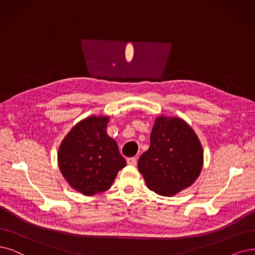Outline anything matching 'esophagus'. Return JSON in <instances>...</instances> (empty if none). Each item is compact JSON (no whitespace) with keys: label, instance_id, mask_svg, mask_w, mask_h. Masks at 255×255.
<instances>
[{"label":"esophagus","instance_id":"obj_1","mask_svg":"<svg viewBox=\"0 0 255 255\" xmlns=\"http://www.w3.org/2000/svg\"><path fill=\"white\" fill-rule=\"evenodd\" d=\"M127 163H128V165L135 166L136 165V157H129V158H127Z\"/></svg>","mask_w":255,"mask_h":255}]
</instances>
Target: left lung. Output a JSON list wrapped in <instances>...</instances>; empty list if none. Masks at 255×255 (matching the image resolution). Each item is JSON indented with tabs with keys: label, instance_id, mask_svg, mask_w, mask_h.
Here are the masks:
<instances>
[{
	"label": "left lung",
	"instance_id": "8db88e82",
	"mask_svg": "<svg viewBox=\"0 0 255 255\" xmlns=\"http://www.w3.org/2000/svg\"><path fill=\"white\" fill-rule=\"evenodd\" d=\"M204 162L203 147L193 129L180 118H156L150 147L137 166L150 190L173 196L199 177Z\"/></svg>",
	"mask_w": 255,
	"mask_h": 255
}]
</instances>
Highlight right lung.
Here are the masks:
<instances>
[{
    "label": "right lung",
    "instance_id": "add662e5",
    "mask_svg": "<svg viewBox=\"0 0 255 255\" xmlns=\"http://www.w3.org/2000/svg\"><path fill=\"white\" fill-rule=\"evenodd\" d=\"M109 117L91 116L79 122L65 136L58 163L65 180L84 195L108 190L127 163L117 142L107 134Z\"/></svg>",
    "mask_w": 255,
    "mask_h": 255
}]
</instances>
